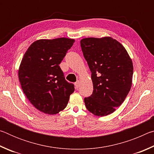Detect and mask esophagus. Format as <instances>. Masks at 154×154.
Masks as SVG:
<instances>
[{
  "mask_svg": "<svg viewBox=\"0 0 154 154\" xmlns=\"http://www.w3.org/2000/svg\"><path fill=\"white\" fill-rule=\"evenodd\" d=\"M79 81H77V82H76L75 83V88H78V87H79Z\"/></svg>",
  "mask_w": 154,
  "mask_h": 154,
  "instance_id": "obj_1",
  "label": "esophagus"
}]
</instances>
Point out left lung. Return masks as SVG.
I'll return each instance as SVG.
<instances>
[{
	"label": "left lung",
	"mask_w": 154,
	"mask_h": 154,
	"mask_svg": "<svg viewBox=\"0 0 154 154\" xmlns=\"http://www.w3.org/2000/svg\"><path fill=\"white\" fill-rule=\"evenodd\" d=\"M92 72L93 93L84 98L88 111L97 116L111 114L120 106L132 86L133 64L126 49L110 36L80 41Z\"/></svg>",
	"instance_id": "obj_1"
}]
</instances>
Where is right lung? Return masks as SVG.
Returning a JSON list of instances; mask_svg holds the SVG:
<instances>
[{"label":"right lung","mask_w":154,"mask_h":154,"mask_svg":"<svg viewBox=\"0 0 154 154\" xmlns=\"http://www.w3.org/2000/svg\"><path fill=\"white\" fill-rule=\"evenodd\" d=\"M75 39H39L28 48L18 70L23 92L28 100L44 113L54 115L66 108L74 85L65 80L60 67Z\"/></svg>","instance_id":"add662e5"}]
</instances>
